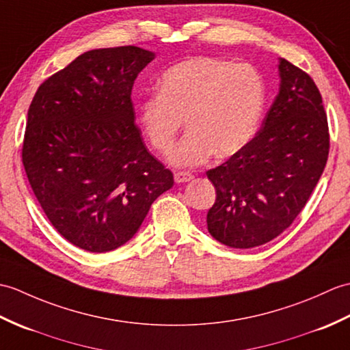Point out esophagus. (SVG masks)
I'll use <instances>...</instances> for the list:
<instances>
[{
  "label": "esophagus",
  "mask_w": 350,
  "mask_h": 350,
  "mask_svg": "<svg viewBox=\"0 0 350 350\" xmlns=\"http://www.w3.org/2000/svg\"><path fill=\"white\" fill-rule=\"evenodd\" d=\"M191 180H193V175L190 172H184V170H178V172H175V181L178 184L189 183Z\"/></svg>",
  "instance_id": "esophagus-1"
}]
</instances>
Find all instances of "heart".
Wrapping results in <instances>:
<instances>
[{
	"label": "heart",
	"instance_id": "1",
	"mask_svg": "<svg viewBox=\"0 0 350 350\" xmlns=\"http://www.w3.org/2000/svg\"><path fill=\"white\" fill-rule=\"evenodd\" d=\"M265 103V83L248 63L196 57L161 76L159 92L139 106L144 133L167 152L183 127L189 131L170 154L175 166H198L217 151L232 155L250 141Z\"/></svg>",
	"mask_w": 350,
	"mask_h": 350
}]
</instances>
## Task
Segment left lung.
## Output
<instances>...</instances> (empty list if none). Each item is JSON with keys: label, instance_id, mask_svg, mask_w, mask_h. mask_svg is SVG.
Instances as JSON below:
<instances>
[{"label": "left lung", "instance_id": "1", "mask_svg": "<svg viewBox=\"0 0 350 350\" xmlns=\"http://www.w3.org/2000/svg\"><path fill=\"white\" fill-rule=\"evenodd\" d=\"M280 91L244 148L209 169L215 204L208 230L234 248L277 238L304 208L323 172L329 129L319 88L304 70L282 58Z\"/></svg>", "mask_w": 350, "mask_h": 350}]
</instances>
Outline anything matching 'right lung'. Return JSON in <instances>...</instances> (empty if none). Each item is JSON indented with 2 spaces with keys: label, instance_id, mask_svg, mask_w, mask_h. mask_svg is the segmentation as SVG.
<instances>
[{
  "label": "right lung",
  "instance_id": "1",
  "mask_svg": "<svg viewBox=\"0 0 350 350\" xmlns=\"http://www.w3.org/2000/svg\"><path fill=\"white\" fill-rule=\"evenodd\" d=\"M154 53L94 49L49 76L28 109L22 163L52 226L92 253L126 244L174 174L146 150L131 90Z\"/></svg>",
  "mask_w": 350,
  "mask_h": 350
}]
</instances>
